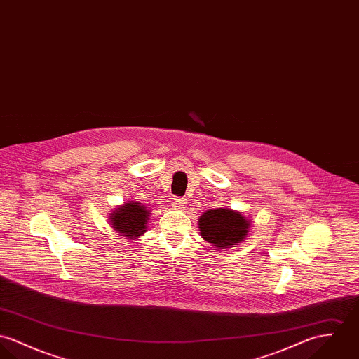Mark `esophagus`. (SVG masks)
<instances>
[{
	"instance_id": "esophagus-1",
	"label": "esophagus",
	"mask_w": 359,
	"mask_h": 359,
	"mask_svg": "<svg viewBox=\"0 0 359 359\" xmlns=\"http://www.w3.org/2000/svg\"><path fill=\"white\" fill-rule=\"evenodd\" d=\"M184 198H180V197H176V198H173V202H172V205L175 206V208H183L184 206Z\"/></svg>"
}]
</instances>
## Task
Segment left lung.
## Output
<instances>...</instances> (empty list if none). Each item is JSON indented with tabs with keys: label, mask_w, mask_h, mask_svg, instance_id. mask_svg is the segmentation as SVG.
I'll use <instances>...</instances> for the list:
<instances>
[{
	"label": "left lung",
	"mask_w": 359,
	"mask_h": 359,
	"mask_svg": "<svg viewBox=\"0 0 359 359\" xmlns=\"http://www.w3.org/2000/svg\"><path fill=\"white\" fill-rule=\"evenodd\" d=\"M201 237L212 246L227 249L238 245L249 233L250 220L229 208L209 209L198 220Z\"/></svg>",
	"instance_id": "obj_1"
}]
</instances>
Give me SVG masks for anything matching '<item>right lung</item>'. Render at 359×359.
<instances>
[{
  "instance_id": "1",
  "label": "right lung",
  "mask_w": 359,
  "mask_h": 359,
  "mask_svg": "<svg viewBox=\"0 0 359 359\" xmlns=\"http://www.w3.org/2000/svg\"><path fill=\"white\" fill-rule=\"evenodd\" d=\"M149 216V209L144 205L137 201H128L111 213L110 223L122 237L136 239L146 233Z\"/></svg>"
}]
</instances>
